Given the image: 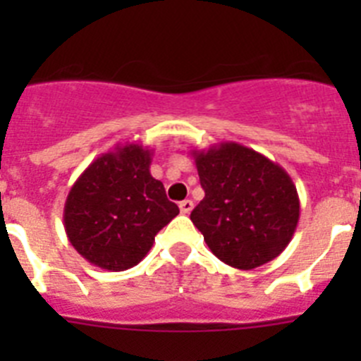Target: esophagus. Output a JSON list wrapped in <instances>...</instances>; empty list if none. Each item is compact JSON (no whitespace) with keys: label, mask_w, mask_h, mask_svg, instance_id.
I'll return each instance as SVG.
<instances>
[{"label":"esophagus","mask_w":361,"mask_h":361,"mask_svg":"<svg viewBox=\"0 0 361 361\" xmlns=\"http://www.w3.org/2000/svg\"><path fill=\"white\" fill-rule=\"evenodd\" d=\"M178 208H180V213H183V215H188V213H191V209H193V202H191V200H183V202L178 204Z\"/></svg>","instance_id":"esophagus-1"}]
</instances>
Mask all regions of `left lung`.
<instances>
[{
	"label": "left lung",
	"instance_id": "8db88e82",
	"mask_svg": "<svg viewBox=\"0 0 361 361\" xmlns=\"http://www.w3.org/2000/svg\"><path fill=\"white\" fill-rule=\"evenodd\" d=\"M204 199L190 219L212 253L237 269H255L279 257L300 219L296 186L262 153L220 142L193 152Z\"/></svg>",
	"mask_w": 361,
	"mask_h": 361
}]
</instances>
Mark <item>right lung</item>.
<instances>
[{
  "instance_id": "add662e5",
  "label": "right lung",
  "mask_w": 361,
  "mask_h": 361,
  "mask_svg": "<svg viewBox=\"0 0 361 361\" xmlns=\"http://www.w3.org/2000/svg\"><path fill=\"white\" fill-rule=\"evenodd\" d=\"M152 149L137 142L95 159L70 188L65 231L73 250L101 269L137 266L155 235L178 215L161 180L149 173Z\"/></svg>"
}]
</instances>
